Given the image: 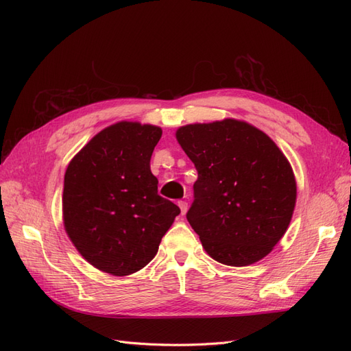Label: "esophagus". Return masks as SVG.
Segmentation results:
<instances>
[{"label": "esophagus", "instance_id": "obj_1", "mask_svg": "<svg viewBox=\"0 0 351 351\" xmlns=\"http://www.w3.org/2000/svg\"><path fill=\"white\" fill-rule=\"evenodd\" d=\"M178 206H180V210H182V215H186L187 208H189L187 202H186V200H180V202H178Z\"/></svg>", "mask_w": 351, "mask_h": 351}]
</instances>
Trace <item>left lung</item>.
<instances>
[{"instance_id":"1","label":"left lung","mask_w":351,"mask_h":351,"mask_svg":"<svg viewBox=\"0 0 351 351\" xmlns=\"http://www.w3.org/2000/svg\"><path fill=\"white\" fill-rule=\"evenodd\" d=\"M176 137L197 169L186 217L206 253L230 267L267 256L289 228L297 196L280 147L232 119L183 125Z\"/></svg>"}]
</instances>
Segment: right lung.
Wrapping results in <instances>:
<instances>
[{
	"label": "right lung",
	"mask_w": 351,
	"mask_h": 351,
	"mask_svg": "<svg viewBox=\"0 0 351 351\" xmlns=\"http://www.w3.org/2000/svg\"><path fill=\"white\" fill-rule=\"evenodd\" d=\"M156 125L121 121L92 137L64 176L62 219L79 253L115 277L149 263L180 208L158 195Z\"/></svg>",
	"instance_id": "add662e5"
}]
</instances>
